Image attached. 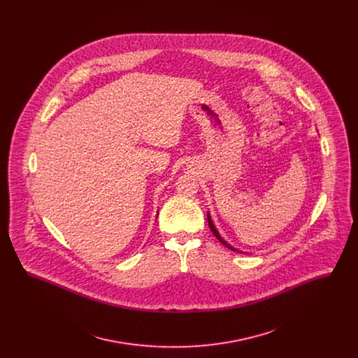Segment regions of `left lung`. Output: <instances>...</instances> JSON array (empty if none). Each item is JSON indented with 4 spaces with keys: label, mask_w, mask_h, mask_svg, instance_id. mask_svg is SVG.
<instances>
[{
    "label": "left lung",
    "mask_w": 358,
    "mask_h": 358,
    "mask_svg": "<svg viewBox=\"0 0 358 358\" xmlns=\"http://www.w3.org/2000/svg\"><path fill=\"white\" fill-rule=\"evenodd\" d=\"M206 217H208V224H209V228H210V231L213 232V235H215L216 238H219V241H220V243H222V244H224V245H225L227 248H229V250H232V251H235V252H240L238 250H236V248H234V247H232L231 244H228V243H227V241H225V240H224V238H222V236H220V234L217 232V229H216L215 224L212 222V219H210V216H209V212H208Z\"/></svg>",
    "instance_id": "left-lung-1"
}]
</instances>
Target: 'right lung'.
<instances>
[{
    "label": "right lung",
    "instance_id": "add662e5",
    "mask_svg": "<svg viewBox=\"0 0 358 358\" xmlns=\"http://www.w3.org/2000/svg\"><path fill=\"white\" fill-rule=\"evenodd\" d=\"M157 216H158V215H157Z\"/></svg>",
    "mask_w": 358,
    "mask_h": 358
}]
</instances>
